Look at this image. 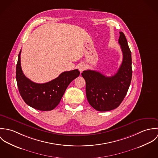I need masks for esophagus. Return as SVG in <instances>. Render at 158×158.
I'll return each mask as SVG.
<instances>
[{
  "instance_id": "obj_1",
  "label": "esophagus",
  "mask_w": 158,
  "mask_h": 158,
  "mask_svg": "<svg viewBox=\"0 0 158 158\" xmlns=\"http://www.w3.org/2000/svg\"><path fill=\"white\" fill-rule=\"evenodd\" d=\"M86 65H85V64H81L79 65V66H78L79 70H80L81 72H82L83 70H85L86 69Z\"/></svg>"
}]
</instances>
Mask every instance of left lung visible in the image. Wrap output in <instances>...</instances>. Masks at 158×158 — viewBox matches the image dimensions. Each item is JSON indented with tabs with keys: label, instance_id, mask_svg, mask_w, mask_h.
Wrapping results in <instances>:
<instances>
[{
	"label": "left lung",
	"instance_id": "obj_1",
	"mask_svg": "<svg viewBox=\"0 0 158 158\" xmlns=\"http://www.w3.org/2000/svg\"><path fill=\"white\" fill-rule=\"evenodd\" d=\"M118 43L123 53L122 63L117 73L106 77L99 72L87 70L81 73L86 81V94L90 106L98 111H109L122 102L132 78L131 52L126 37L120 31Z\"/></svg>",
	"mask_w": 158,
	"mask_h": 158
}]
</instances>
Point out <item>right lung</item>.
Here are the masks:
<instances>
[{"label":"right lung","mask_w":158,"mask_h":158,"mask_svg":"<svg viewBox=\"0 0 158 158\" xmlns=\"http://www.w3.org/2000/svg\"><path fill=\"white\" fill-rule=\"evenodd\" d=\"M21 53L18 55L16 77L19 93L30 106L40 111L53 110L60 102L69 85L80 75L78 69L61 73L55 79L45 83H36L27 78L21 66Z\"/></svg>","instance_id":"right-lung-1"}]
</instances>
